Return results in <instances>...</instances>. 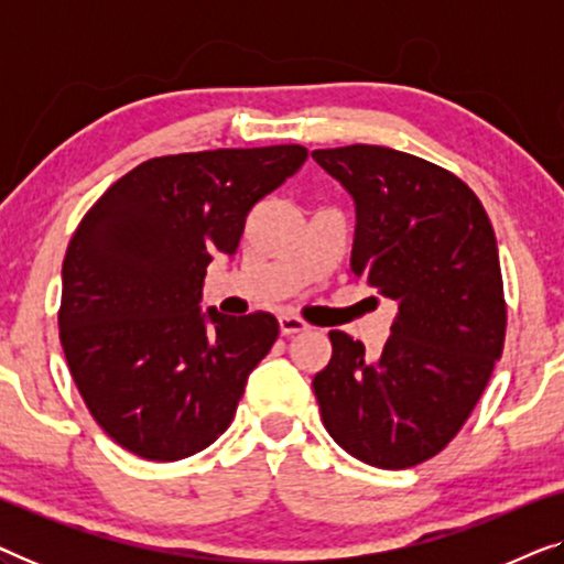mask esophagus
Here are the masks:
<instances>
[{"label":"esophagus","instance_id":"obj_1","mask_svg":"<svg viewBox=\"0 0 564 564\" xmlns=\"http://www.w3.org/2000/svg\"><path fill=\"white\" fill-rule=\"evenodd\" d=\"M280 330L282 336H295L307 330V323L303 318H297V315H280Z\"/></svg>","mask_w":564,"mask_h":564}]
</instances>
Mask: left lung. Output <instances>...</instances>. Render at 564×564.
I'll return each mask as SVG.
<instances>
[{
  "label": "left lung",
  "mask_w": 564,
  "mask_h": 564,
  "mask_svg": "<svg viewBox=\"0 0 564 564\" xmlns=\"http://www.w3.org/2000/svg\"><path fill=\"white\" fill-rule=\"evenodd\" d=\"M313 159L357 205L354 276L398 303L377 357L328 334L334 354L313 377L323 426L367 465L415 467L459 434L503 354L496 234L459 176L413 153L354 143Z\"/></svg>",
  "instance_id": "1"
}]
</instances>
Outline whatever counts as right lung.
<instances>
[{
  "label": "right lung",
  "mask_w": 564,
  "mask_h": 564,
  "mask_svg": "<svg viewBox=\"0 0 564 564\" xmlns=\"http://www.w3.org/2000/svg\"><path fill=\"white\" fill-rule=\"evenodd\" d=\"M297 143L174 153L138 164L84 215L66 249L58 334L107 436L151 462L210 446L280 336L272 313H199L213 257L305 164Z\"/></svg>",
  "instance_id": "right-lung-1"
}]
</instances>
